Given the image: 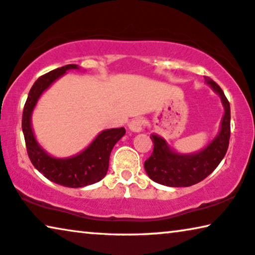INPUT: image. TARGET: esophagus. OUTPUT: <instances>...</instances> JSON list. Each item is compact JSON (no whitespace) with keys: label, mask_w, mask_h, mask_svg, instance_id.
I'll use <instances>...</instances> for the list:
<instances>
[{"label":"esophagus","mask_w":255,"mask_h":255,"mask_svg":"<svg viewBox=\"0 0 255 255\" xmlns=\"http://www.w3.org/2000/svg\"><path fill=\"white\" fill-rule=\"evenodd\" d=\"M128 128L129 130L134 132H139L142 131L143 129V120L140 118H136V119H132L131 121L128 123Z\"/></svg>","instance_id":"obj_1"}]
</instances>
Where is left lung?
<instances>
[{
    "label": "left lung",
    "instance_id": "1",
    "mask_svg": "<svg viewBox=\"0 0 255 255\" xmlns=\"http://www.w3.org/2000/svg\"><path fill=\"white\" fill-rule=\"evenodd\" d=\"M205 83L219 95L225 110L218 134L206 146L192 153L177 152L169 146L164 137L151 134L153 152L144 162V168L147 176L159 184L182 188L199 183L225 158L230 138V104L218 83L208 77H205Z\"/></svg>",
    "mask_w": 255,
    "mask_h": 255
}]
</instances>
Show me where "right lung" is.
Segmentation results:
<instances>
[{"label": "right lung", "instance_id": "obj_1", "mask_svg": "<svg viewBox=\"0 0 255 255\" xmlns=\"http://www.w3.org/2000/svg\"><path fill=\"white\" fill-rule=\"evenodd\" d=\"M70 70H80V67L70 64L56 68L34 82L24 106L21 128L28 157L34 167L54 183L68 188H81L100 182L105 177L111 151L118 140L126 134V129L124 127L104 129L86 149L66 158L51 155L41 146L32 127L34 109L44 91Z\"/></svg>", "mask_w": 255, "mask_h": 255}]
</instances>
